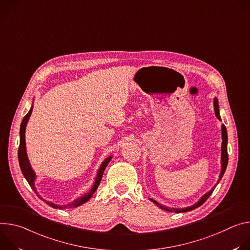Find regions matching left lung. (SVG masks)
<instances>
[{
    "label": "left lung",
    "instance_id": "left-lung-1",
    "mask_svg": "<svg viewBox=\"0 0 250 250\" xmlns=\"http://www.w3.org/2000/svg\"><path fill=\"white\" fill-rule=\"evenodd\" d=\"M213 107H214V113H215V116L218 120L221 121V118H220V115H219V108H218V101H217V98L215 97L214 100H213ZM221 138H223V142H221V171H220V175H219V180L217 181L216 185L219 183V181L221 180V178H223L226 170H227V167H228V163H229V154H228V131H227V128L226 126L223 124L221 125ZM216 185L209 190L208 191L207 193H205V195L195 204L192 205L190 207H187V208H169V207H166V206H163L161 204H159L158 202H156L155 200L151 199L150 198V201L153 202L156 206H158L160 208L164 209V210H167V211H170V212H186V211H189V210H192L195 209L199 207H201L208 198L209 196L212 193L213 189L215 188Z\"/></svg>",
    "mask_w": 250,
    "mask_h": 250
}]
</instances>
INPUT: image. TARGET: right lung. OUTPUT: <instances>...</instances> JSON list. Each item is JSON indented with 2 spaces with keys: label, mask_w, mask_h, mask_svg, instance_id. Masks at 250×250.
<instances>
[{
  "label": "right lung",
  "mask_w": 250,
  "mask_h": 250,
  "mask_svg": "<svg viewBox=\"0 0 250 250\" xmlns=\"http://www.w3.org/2000/svg\"><path fill=\"white\" fill-rule=\"evenodd\" d=\"M33 107H31L29 113H27L22 121H21V129H20V147H19V152H18V158H19V164H20V167H21V173L23 175V177L25 178V180L27 181V183L30 184L31 188L36 191V193L38 195V197L40 199H42L45 204H47L48 206H50L51 208H60V209H63V208H77L81 205H83L84 203L88 202L90 200V198L92 197L93 193L96 191L100 182H101V179H102V176H103V173L107 167L108 163L111 161V159H112V156H109L108 158H106L101 166L99 167L98 171H97V174H96V178H95V181H94V184L92 186V188H90V190L86 193H84V196H82L76 200H74L72 203L68 204V205H64V206H59V205H55L51 202H48L46 200H43L40 195L39 192L37 191L36 189V187H35V181L37 179V176H36V173L35 171L33 170L32 166L30 164V161H29V158H27V154H26V148H25V128H26V124L27 122H29V119H30V116L33 112Z\"/></svg>",
  "instance_id": "obj_1"
}]
</instances>
